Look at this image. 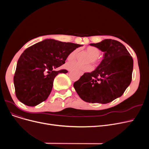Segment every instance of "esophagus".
<instances>
[{"label": "esophagus", "instance_id": "esophagus-1", "mask_svg": "<svg viewBox=\"0 0 149 149\" xmlns=\"http://www.w3.org/2000/svg\"><path fill=\"white\" fill-rule=\"evenodd\" d=\"M69 71H70V70H69ZM83 74V73H81V74Z\"/></svg>", "mask_w": 149, "mask_h": 149}]
</instances>
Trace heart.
<instances>
[{
	"label": "heart",
	"mask_w": 149,
	"mask_h": 149,
	"mask_svg": "<svg viewBox=\"0 0 149 149\" xmlns=\"http://www.w3.org/2000/svg\"><path fill=\"white\" fill-rule=\"evenodd\" d=\"M87 52L91 56V58L89 60V61H91L93 64H97L98 62V57L100 55V50L95 46H89L86 48ZM79 52V49L76 48L74 49L68 55V59L69 60H73L76 58ZM66 68L69 70H81V71H90L92 70V67L91 65H88L83 66L78 63L76 61H69L68 62L66 65Z\"/></svg>",
	"instance_id": "obj_1"
}]
</instances>
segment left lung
I'll use <instances>...</instances> for the list:
<instances>
[{
  "mask_svg": "<svg viewBox=\"0 0 149 149\" xmlns=\"http://www.w3.org/2000/svg\"><path fill=\"white\" fill-rule=\"evenodd\" d=\"M91 46L104 52L103 59L91 72H85L74 83L86 102L106 104L120 97L130 85L134 67L130 54L121 43L105 39Z\"/></svg>",
  "mask_w": 149,
  "mask_h": 149,
  "instance_id": "8db88e82",
  "label": "left lung"
}]
</instances>
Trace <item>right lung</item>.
Returning a JSON list of instances; mask_svg holds the SVG:
<instances>
[{"instance_id": "right-lung-1", "label": "right lung", "mask_w": 149, "mask_h": 149, "mask_svg": "<svg viewBox=\"0 0 149 149\" xmlns=\"http://www.w3.org/2000/svg\"><path fill=\"white\" fill-rule=\"evenodd\" d=\"M81 46L45 39L25 49L18 60L14 77L17 99L28 106H36L46 100L54 78L68 72L55 69L65 63L70 52Z\"/></svg>"}]
</instances>
